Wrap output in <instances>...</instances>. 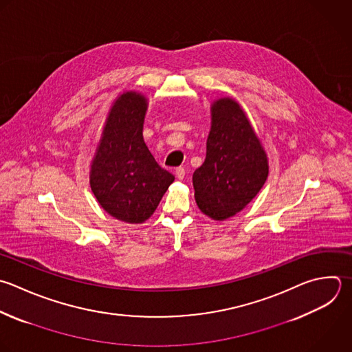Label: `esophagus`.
Here are the masks:
<instances>
[{"label":"esophagus","mask_w":352,"mask_h":352,"mask_svg":"<svg viewBox=\"0 0 352 352\" xmlns=\"http://www.w3.org/2000/svg\"><path fill=\"white\" fill-rule=\"evenodd\" d=\"M175 173H176V177L179 179V180H182V179H184V176H186V170H184V168H182V166H179V168H176V170H175Z\"/></svg>","instance_id":"34e87169"}]
</instances>
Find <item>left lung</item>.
<instances>
[{"instance_id":"left-lung-1","label":"left lung","mask_w":352,"mask_h":352,"mask_svg":"<svg viewBox=\"0 0 352 352\" xmlns=\"http://www.w3.org/2000/svg\"><path fill=\"white\" fill-rule=\"evenodd\" d=\"M267 176V157L246 114L230 98L217 100L206 158L192 175L198 208L214 220L228 219L257 195Z\"/></svg>"}]
</instances>
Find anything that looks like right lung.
Segmentation results:
<instances>
[{"instance_id":"obj_1","label":"right lung","mask_w":352,"mask_h":352,"mask_svg":"<svg viewBox=\"0 0 352 352\" xmlns=\"http://www.w3.org/2000/svg\"><path fill=\"white\" fill-rule=\"evenodd\" d=\"M144 96L121 95L109 113L92 162L91 187L102 208L126 223H143L175 176L161 168L143 140Z\"/></svg>"}]
</instances>
